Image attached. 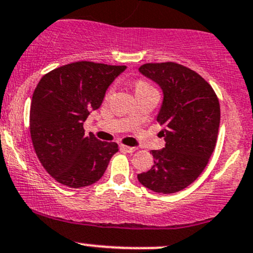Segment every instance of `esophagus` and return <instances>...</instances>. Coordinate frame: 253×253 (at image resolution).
<instances>
[{"mask_svg":"<svg viewBox=\"0 0 253 253\" xmlns=\"http://www.w3.org/2000/svg\"><path fill=\"white\" fill-rule=\"evenodd\" d=\"M121 150H124L125 152H128V154H132V152H134L135 148H131V146H126V145H121Z\"/></svg>","mask_w":253,"mask_h":253,"instance_id":"esophagus-1","label":"esophagus"}]
</instances>
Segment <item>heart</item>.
<instances>
[{
  "label": "heart",
  "mask_w": 253,
  "mask_h": 253,
  "mask_svg": "<svg viewBox=\"0 0 253 253\" xmlns=\"http://www.w3.org/2000/svg\"><path fill=\"white\" fill-rule=\"evenodd\" d=\"M148 90H154V88H152L146 82H143V80L137 82V84H135V92H140V91H148ZM110 92H112V90H110L108 93Z\"/></svg>",
  "instance_id": "1"
}]
</instances>
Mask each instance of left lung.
Returning <instances> with one entry per match:
<instances>
[{
  "mask_svg": "<svg viewBox=\"0 0 253 253\" xmlns=\"http://www.w3.org/2000/svg\"><path fill=\"white\" fill-rule=\"evenodd\" d=\"M139 72L162 88L157 121L166 146L152 150L154 166L138 180L154 192H179L201 175L212 155L220 127L218 98L209 83L179 63H145Z\"/></svg>",
  "mask_w": 253,
  "mask_h": 253,
  "instance_id": "1",
  "label": "left lung"
}]
</instances>
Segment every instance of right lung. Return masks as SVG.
I'll return each mask as SVG.
<instances>
[{
    "instance_id": "1",
    "label": "right lung",
    "mask_w": 253,
    "mask_h": 253,
    "mask_svg": "<svg viewBox=\"0 0 253 253\" xmlns=\"http://www.w3.org/2000/svg\"><path fill=\"white\" fill-rule=\"evenodd\" d=\"M126 69L78 61L49 72L38 83L30 110L36 155L60 184L79 188L103 176L118 144L85 134L84 122L101 107L109 85Z\"/></svg>"
}]
</instances>
